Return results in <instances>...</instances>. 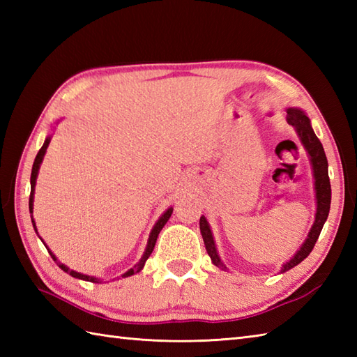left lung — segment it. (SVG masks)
Here are the masks:
<instances>
[{
    "label": "left lung",
    "mask_w": 357,
    "mask_h": 357,
    "mask_svg": "<svg viewBox=\"0 0 357 357\" xmlns=\"http://www.w3.org/2000/svg\"><path fill=\"white\" fill-rule=\"evenodd\" d=\"M287 123L296 128V132H298L302 144H304V147L307 149L310 158H312L314 179H316L314 185H316L317 210H316V221L312 227V230H310V233H308L307 241L304 242V245L301 247L299 252L293 256V259L288 261L284 265L282 270H280L282 273L296 267V265L301 264L310 253H312L316 241H317V238H319V234L322 231V227L328 218L330 204H331L328 161H327V156H325V151H324L321 141L317 139V136L314 135L313 128H312V124H310V119L307 118V115L302 110L287 109ZM199 229H201L204 244H206L207 253L211 257V262H213L219 268H225V265L221 262V259H219L216 247H215V241H213V236H211L210 225L207 222V219L204 216H201V219H199Z\"/></svg>",
    "instance_id": "1"
}]
</instances>
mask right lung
Masks as SVG:
<instances>
[{
	"mask_svg": "<svg viewBox=\"0 0 357 357\" xmlns=\"http://www.w3.org/2000/svg\"><path fill=\"white\" fill-rule=\"evenodd\" d=\"M49 142H50V138H47V139L44 141L43 147L40 149V151H38V155H36V158H35V162H33V167H32V174H30V198H29V210H30V213H32V210H33V193H35V184H36L38 170H40V164L43 162V158H44V155H45V150H47V147H49ZM172 211H173V210H172V208H169V210H167L165 213H164L161 218H159V221L156 222V225L153 227V230H151V233H150V238H149V244H147V248H146V253H144V256L141 257L139 264H136L133 268L128 270L124 276H132V275H135V273H138L139 270H142L144 264H146V261L149 259V256L151 255V252H153L155 244H156V239H158V234H159V231L162 230V227L165 225V222L169 221V219H170V216H172ZM32 224H33V229H35V222H33V221H32ZM49 253H50V256H52V259L58 264V267L61 268V270H64L66 273H69L70 276H73V278H78V279H82V280H89V282H98V279H96V278L87 276V275H81V273H77V271H73V270H69V268L66 267L64 264L58 262V259L55 257V255H53L52 252H49Z\"/></svg>",
	"mask_w": 357,
	"mask_h": 357,
	"instance_id": "add662e5",
	"label": "right lung"
}]
</instances>
